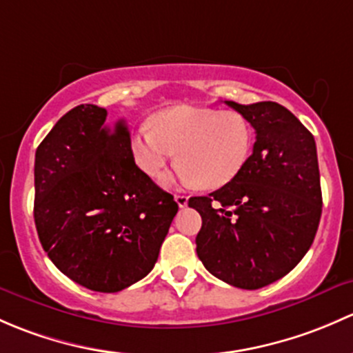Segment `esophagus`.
<instances>
[{
	"label": "esophagus",
	"mask_w": 353,
	"mask_h": 353,
	"mask_svg": "<svg viewBox=\"0 0 353 353\" xmlns=\"http://www.w3.org/2000/svg\"><path fill=\"white\" fill-rule=\"evenodd\" d=\"M175 202L178 203V207H187L188 197L187 195H175Z\"/></svg>",
	"instance_id": "esophagus-1"
}]
</instances>
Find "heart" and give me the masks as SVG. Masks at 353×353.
<instances>
[{
	"mask_svg": "<svg viewBox=\"0 0 353 353\" xmlns=\"http://www.w3.org/2000/svg\"><path fill=\"white\" fill-rule=\"evenodd\" d=\"M150 125L136 130L129 143L141 172L158 176L176 154V176L202 188L230 183L245 168L255 141L252 123L234 110L180 105L152 115ZM172 181L163 178L166 185Z\"/></svg>",
	"mask_w": 353,
	"mask_h": 353,
	"instance_id": "b5f03b06",
	"label": "heart"
}]
</instances>
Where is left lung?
Masks as SVG:
<instances>
[{
    "label": "left lung",
    "instance_id": "left-lung-1",
    "mask_svg": "<svg viewBox=\"0 0 353 353\" xmlns=\"http://www.w3.org/2000/svg\"><path fill=\"white\" fill-rule=\"evenodd\" d=\"M256 132L252 156L230 183L188 207L202 217L197 255L226 284L255 290L289 274L311 248L321 217L314 137L275 101L239 105Z\"/></svg>",
    "mask_w": 353,
    "mask_h": 353
}]
</instances>
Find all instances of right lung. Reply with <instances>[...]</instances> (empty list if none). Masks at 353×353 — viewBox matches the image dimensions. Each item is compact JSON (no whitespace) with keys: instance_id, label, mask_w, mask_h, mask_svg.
Here are the masks:
<instances>
[{"instance_id":"add662e5","label":"right lung","mask_w":353,"mask_h":353,"mask_svg":"<svg viewBox=\"0 0 353 353\" xmlns=\"http://www.w3.org/2000/svg\"><path fill=\"white\" fill-rule=\"evenodd\" d=\"M130 136L107 110L78 105L35 151L34 219L42 248L76 284L119 292L146 277L178 212L137 168Z\"/></svg>"}]
</instances>
